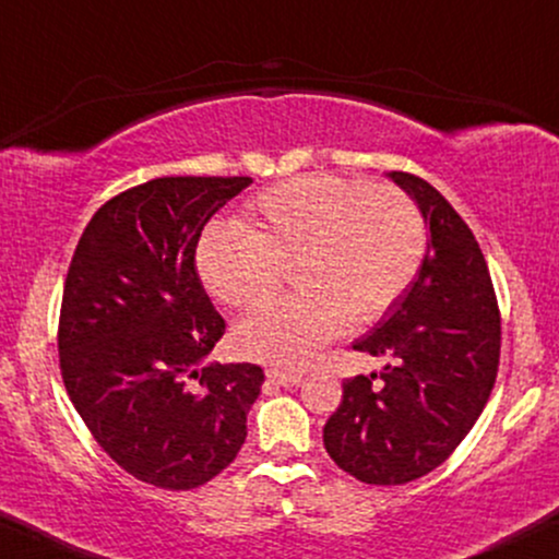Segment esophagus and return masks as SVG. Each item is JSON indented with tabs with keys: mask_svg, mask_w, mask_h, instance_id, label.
<instances>
[{
	"mask_svg": "<svg viewBox=\"0 0 559 559\" xmlns=\"http://www.w3.org/2000/svg\"><path fill=\"white\" fill-rule=\"evenodd\" d=\"M269 381L280 385H298L302 381V370H282V368H269L266 370Z\"/></svg>",
	"mask_w": 559,
	"mask_h": 559,
	"instance_id": "34e87169",
	"label": "esophagus"
}]
</instances>
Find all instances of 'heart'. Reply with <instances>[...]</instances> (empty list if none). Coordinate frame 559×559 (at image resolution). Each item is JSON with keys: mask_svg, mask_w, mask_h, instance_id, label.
Instances as JSON below:
<instances>
[{"mask_svg": "<svg viewBox=\"0 0 559 559\" xmlns=\"http://www.w3.org/2000/svg\"><path fill=\"white\" fill-rule=\"evenodd\" d=\"M427 225L394 186L329 174L295 176L257 197L246 230L215 225L199 240L206 293L236 311L264 306L293 266L300 293L236 329L243 357L298 365L347 326L394 308L423 269Z\"/></svg>", "mask_w": 559, "mask_h": 559, "instance_id": "obj_1", "label": "heart"}]
</instances>
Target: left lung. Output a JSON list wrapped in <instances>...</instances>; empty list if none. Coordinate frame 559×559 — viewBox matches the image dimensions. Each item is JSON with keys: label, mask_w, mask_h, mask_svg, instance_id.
<instances>
[{"label": "left lung", "mask_w": 559, "mask_h": 559, "mask_svg": "<svg viewBox=\"0 0 559 559\" xmlns=\"http://www.w3.org/2000/svg\"><path fill=\"white\" fill-rule=\"evenodd\" d=\"M391 178L419 204L430 243L409 290L353 344L389 365L347 378L323 427L329 456L365 485L438 469L477 423L500 365L498 295L469 225L425 178Z\"/></svg>", "instance_id": "1"}]
</instances>
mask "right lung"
<instances>
[{
	"mask_svg": "<svg viewBox=\"0 0 559 559\" xmlns=\"http://www.w3.org/2000/svg\"><path fill=\"white\" fill-rule=\"evenodd\" d=\"M248 176H165L108 199L69 261L59 368L90 436L123 472L194 490L238 456L264 370L212 362L225 334L197 246Z\"/></svg>",
	"mask_w": 559,
	"mask_h": 559,
	"instance_id": "1",
	"label": "right lung"
}]
</instances>
